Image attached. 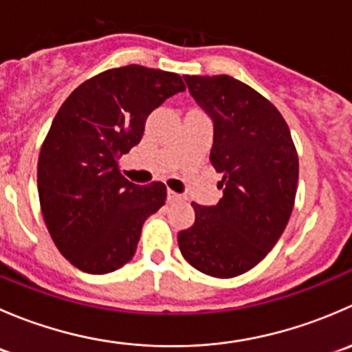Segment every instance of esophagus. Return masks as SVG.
I'll return each instance as SVG.
<instances>
[{
	"mask_svg": "<svg viewBox=\"0 0 352 352\" xmlns=\"http://www.w3.org/2000/svg\"><path fill=\"white\" fill-rule=\"evenodd\" d=\"M166 199H168V202H180V201H184V196L182 194H177L175 190H168Z\"/></svg>",
	"mask_w": 352,
	"mask_h": 352,
	"instance_id": "34e87169",
	"label": "esophagus"
}]
</instances>
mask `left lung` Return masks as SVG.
<instances>
[{
    "label": "left lung",
    "mask_w": 352,
    "mask_h": 352,
    "mask_svg": "<svg viewBox=\"0 0 352 352\" xmlns=\"http://www.w3.org/2000/svg\"><path fill=\"white\" fill-rule=\"evenodd\" d=\"M214 122L211 163L223 175L216 206L192 202L196 221L179 233L192 267L212 278L250 271L285 232L298 186V153L285 117L228 74L184 76Z\"/></svg>",
    "instance_id": "left-lung-1"
}]
</instances>
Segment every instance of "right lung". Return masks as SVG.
Instances as JSON below:
<instances>
[{
    "mask_svg": "<svg viewBox=\"0 0 352 352\" xmlns=\"http://www.w3.org/2000/svg\"><path fill=\"white\" fill-rule=\"evenodd\" d=\"M184 90L177 73L113 67L83 81L56 113L38 155V199L52 242L80 271L122 267L144 219L165 204V184L129 182L119 158L140 143L148 116Z\"/></svg>",
    "mask_w": 352,
    "mask_h": 352,
    "instance_id": "1",
    "label": "right lung"
}]
</instances>
